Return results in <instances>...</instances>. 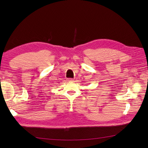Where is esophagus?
I'll return each mask as SVG.
<instances>
[{"instance_id":"1","label":"esophagus","mask_w":148,"mask_h":148,"mask_svg":"<svg viewBox=\"0 0 148 148\" xmlns=\"http://www.w3.org/2000/svg\"><path fill=\"white\" fill-rule=\"evenodd\" d=\"M73 79H72V78H69V79H67V81H69V82H73Z\"/></svg>"}]
</instances>
